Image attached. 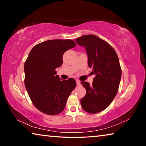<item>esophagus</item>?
I'll use <instances>...</instances> for the list:
<instances>
[{"label": "esophagus", "instance_id": "obj_1", "mask_svg": "<svg viewBox=\"0 0 146 146\" xmlns=\"http://www.w3.org/2000/svg\"><path fill=\"white\" fill-rule=\"evenodd\" d=\"M76 84L77 86H80L81 85V82L80 80H76Z\"/></svg>", "mask_w": 146, "mask_h": 146}]
</instances>
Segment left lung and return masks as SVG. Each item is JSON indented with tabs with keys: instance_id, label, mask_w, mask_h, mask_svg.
Here are the masks:
<instances>
[{
	"instance_id": "left-lung-1",
	"label": "left lung",
	"mask_w": 146,
	"mask_h": 146,
	"mask_svg": "<svg viewBox=\"0 0 146 146\" xmlns=\"http://www.w3.org/2000/svg\"><path fill=\"white\" fill-rule=\"evenodd\" d=\"M78 45L85 47L88 66L96 75L92 85L82 81L86 94L80 100L85 111H102L112 102L119 87L122 70L117 53L107 42L94 35H86L75 39Z\"/></svg>"
}]
</instances>
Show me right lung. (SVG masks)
<instances>
[{
  "mask_svg": "<svg viewBox=\"0 0 146 146\" xmlns=\"http://www.w3.org/2000/svg\"><path fill=\"white\" fill-rule=\"evenodd\" d=\"M75 46L70 39L43 42L32 48L24 63V84L29 97L33 105L46 115L62 111L76 87L75 79L61 80L55 71L63 62L64 53Z\"/></svg>",
  "mask_w": 146,
  "mask_h": 146,
  "instance_id": "obj_1",
  "label": "right lung"
}]
</instances>
